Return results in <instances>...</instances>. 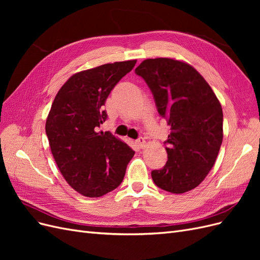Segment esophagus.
I'll use <instances>...</instances> for the list:
<instances>
[{
	"label": "esophagus",
	"instance_id": "1",
	"mask_svg": "<svg viewBox=\"0 0 260 260\" xmlns=\"http://www.w3.org/2000/svg\"><path fill=\"white\" fill-rule=\"evenodd\" d=\"M145 143H146V141H145L143 138H139V139L137 140V144H138V146L141 147V148H143V147L145 146Z\"/></svg>",
	"mask_w": 260,
	"mask_h": 260
}]
</instances>
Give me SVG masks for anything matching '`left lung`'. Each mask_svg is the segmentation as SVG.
Returning <instances> with one entry per match:
<instances>
[{
  "label": "left lung",
  "mask_w": 260,
  "mask_h": 260,
  "mask_svg": "<svg viewBox=\"0 0 260 260\" xmlns=\"http://www.w3.org/2000/svg\"><path fill=\"white\" fill-rule=\"evenodd\" d=\"M136 74L145 80L171 130L165 142L168 160L152 171L154 183L175 194L191 191L206 178L221 146V104L202 75L184 61L148 58Z\"/></svg>",
  "instance_id": "left-lung-1"
}]
</instances>
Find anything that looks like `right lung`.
Returning <instances> with one entry per match:
<instances>
[{
    "mask_svg": "<svg viewBox=\"0 0 260 260\" xmlns=\"http://www.w3.org/2000/svg\"><path fill=\"white\" fill-rule=\"evenodd\" d=\"M137 60L116 61L83 70L61 86L45 123L51 152L67 183L86 198H100L119 185L135 151L100 131L105 101Z\"/></svg>",
    "mask_w": 260,
    "mask_h": 260,
    "instance_id": "right-lung-1",
    "label": "right lung"
}]
</instances>
